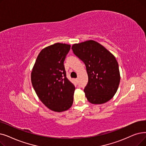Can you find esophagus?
Returning <instances> with one entry per match:
<instances>
[{
  "mask_svg": "<svg viewBox=\"0 0 146 146\" xmlns=\"http://www.w3.org/2000/svg\"><path fill=\"white\" fill-rule=\"evenodd\" d=\"M78 79H79L78 78H76V79H75V80L76 81V82H78Z\"/></svg>",
  "mask_w": 146,
  "mask_h": 146,
  "instance_id": "1",
  "label": "esophagus"
}]
</instances>
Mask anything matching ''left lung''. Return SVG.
I'll return each instance as SVG.
<instances>
[{"label":"left lung","mask_w":146,"mask_h":146,"mask_svg":"<svg viewBox=\"0 0 146 146\" xmlns=\"http://www.w3.org/2000/svg\"><path fill=\"white\" fill-rule=\"evenodd\" d=\"M72 49L86 66L88 82L84 92L89 102L94 104L107 102L116 94L120 79L115 56L92 40L75 43Z\"/></svg>","instance_id":"8db88e82"}]
</instances>
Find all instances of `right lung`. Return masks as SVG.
Here are the masks:
<instances>
[{
	"label": "right lung",
	"mask_w": 146,
	"mask_h": 146,
	"mask_svg": "<svg viewBox=\"0 0 146 146\" xmlns=\"http://www.w3.org/2000/svg\"><path fill=\"white\" fill-rule=\"evenodd\" d=\"M70 45L56 43L43 49L38 55L31 80L40 100L48 109L61 112L72 107L75 90L66 77L64 66Z\"/></svg>",
	"instance_id": "1"
}]
</instances>
